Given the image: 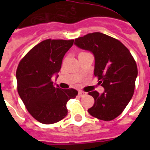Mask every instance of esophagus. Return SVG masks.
I'll return each mask as SVG.
<instances>
[{"label":"esophagus","instance_id":"1","mask_svg":"<svg viewBox=\"0 0 150 150\" xmlns=\"http://www.w3.org/2000/svg\"><path fill=\"white\" fill-rule=\"evenodd\" d=\"M79 96L82 97V96H84L86 95V93H85V92L83 91H79Z\"/></svg>","mask_w":150,"mask_h":150}]
</instances>
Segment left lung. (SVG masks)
Listing matches in <instances>:
<instances>
[{"mask_svg": "<svg viewBox=\"0 0 150 150\" xmlns=\"http://www.w3.org/2000/svg\"><path fill=\"white\" fill-rule=\"evenodd\" d=\"M75 44L94 54V75L105 89L102 94L89 93L95 102L88 112L100 120H114L123 112L134 93L138 75L135 59L121 41L101 33L79 37Z\"/></svg>", "mask_w": 150, "mask_h": 150, "instance_id": "8db88e82", "label": "left lung"}]
</instances>
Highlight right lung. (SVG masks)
Instances as JSON below:
<instances>
[{
	"label": "right lung",
	"instance_id": "add662e5",
	"mask_svg": "<svg viewBox=\"0 0 150 150\" xmlns=\"http://www.w3.org/2000/svg\"><path fill=\"white\" fill-rule=\"evenodd\" d=\"M73 43L74 40H45L32 48L18 65V95L29 114L42 124L62 120L68 114L67 102L78 95L76 89H61L52 82Z\"/></svg>",
	"mask_w": 150,
	"mask_h": 150
}]
</instances>
